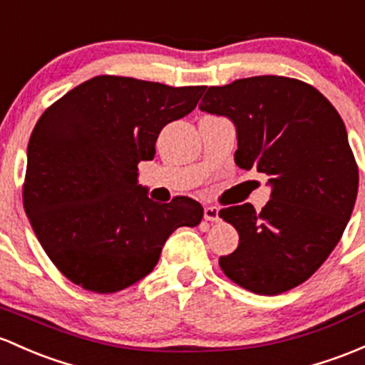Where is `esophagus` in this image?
Masks as SVG:
<instances>
[{
    "label": "esophagus",
    "instance_id": "esophagus-1",
    "mask_svg": "<svg viewBox=\"0 0 365 365\" xmlns=\"http://www.w3.org/2000/svg\"><path fill=\"white\" fill-rule=\"evenodd\" d=\"M203 217L207 219V221H219V209L217 207H205L203 209Z\"/></svg>",
    "mask_w": 365,
    "mask_h": 365
}]
</instances>
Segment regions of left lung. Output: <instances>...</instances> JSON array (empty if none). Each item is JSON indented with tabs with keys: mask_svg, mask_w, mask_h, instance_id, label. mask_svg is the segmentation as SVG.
I'll use <instances>...</instances> for the list:
<instances>
[{
	"mask_svg": "<svg viewBox=\"0 0 365 365\" xmlns=\"http://www.w3.org/2000/svg\"><path fill=\"white\" fill-rule=\"evenodd\" d=\"M237 128L240 168L268 175L269 202L219 215L238 231V247L219 257L235 284L275 296L308 280L338 245L354 212L359 168L334 106L312 85L252 76L209 87L198 106Z\"/></svg>",
	"mask_w": 365,
	"mask_h": 365,
	"instance_id": "1",
	"label": "left lung"
}]
</instances>
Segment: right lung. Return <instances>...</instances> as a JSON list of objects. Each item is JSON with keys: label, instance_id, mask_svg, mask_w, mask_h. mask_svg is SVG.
I'll return each instance as SVG.
<instances>
[{"label": "right lung", "instance_id": "right-lung-1", "mask_svg": "<svg viewBox=\"0 0 365 365\" xmlns=\"http://www.w3.org/2000/svg\"><path fill=\"white\" fill-rule=\"evenodd\" d=\"M205 87L96 76L50 106L29 146L24 209L46 256L80 287L118 292L153 272L167 238L197 226L198 202H153L137 165Z\"/></svg>", "mask_w": 365, "mask_h": 365}]
</instances>
